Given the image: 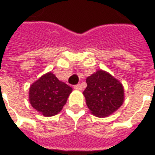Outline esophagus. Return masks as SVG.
Wrapping results in <instances>:
<instances>
[{
    "label": "esophagus",
    "mask_w": 155,
    "mask_h": 155,
    "mask_svg": "<svg viewBox=\"0 0 155 155\" xmlns=\"http://www.w3.org/2000/svg\"><path fill=\"white\" fill-rule=\"evenodd\" d=\"M74 90H76V91H81L82 90V86H81V84H76V85H74Z\"/></svg>",
    "instance_id": "34e87169"
}]
</instances>
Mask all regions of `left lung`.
I'll use <instances>...</instances> for the list:
<instances>
[{
  "mask_svg": "<svg viewBox=\"0 0 155 155\" xmlns=\"http://www.w3.org/2000/svg\"><path fill=\"white\" fill-rule=\"evenodd\" d=\"M87 87L83 92L92 114L107 117L123 104L124 90L120 81L107 71L98 70L86 78Z\"/></svg>",
  "mask_w": 155,
  "mask_h": 155,
  "instance_id": "obj_1",
  "label": "left lung"
}]
</instances>
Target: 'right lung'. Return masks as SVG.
Wrapping results in <instances>:
<instances>
[{
  "mask_svg": "<svg viewBox=\"0 0 155 155\" xmlns=\"http://www.w3.org/2000/svg\"><path fill=\"white\" fill-rule=\"evenodd\" d=\"M72 88L52 72L43 74L30 86L29 101L35 110L45 117L54 116L62 110Z\"/></svg>",
  "mask_w": 155,
  "mask_h": 155,
  "instance_id": "1",
  "label": "right lung"
}]
</instances>
